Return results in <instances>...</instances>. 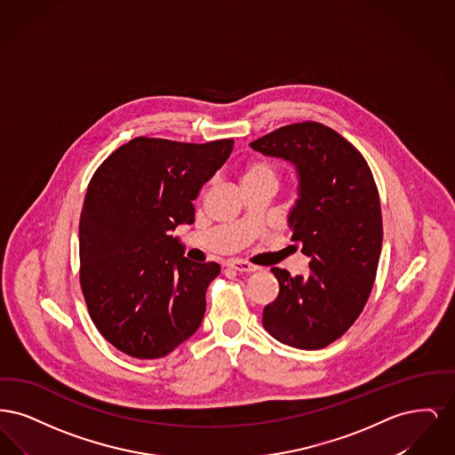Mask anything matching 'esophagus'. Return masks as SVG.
Here are the masks:
<instances>
[{"label": "esophagus", "mask_w": 455, "mask_h": 455, "mask_svg": "<svg viewBox=\"0 0 455 455\" xmlns=\"http://www.w3.org/2000/svg\"><path fill=\"white\" fill-rule=\"evenodd\" d=\"M227 266L232 267V269H235V271H240V273H254V271L259 269V266H256V264H251V262L238 259L228 260Z\"/></svg>", "instance_id": "esophagus-1"}]
</instances>
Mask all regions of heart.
<instances>
[{"mask_svg":"<svg viewBox=\"0 0 455 455\" xmlns=\"http://www.w3.org/2000/svg\"><path fill=\"white\" fill-rule=\"evenodd\" d=\"M267 179L278 180V169L269 160H264V158L251 160L249 164H245L242 171V184L267 180Z\"/></svg>","mask_w":455,"mask_h":455,"instance_id":"b5f03b06","label":"heart"}]
</instances>
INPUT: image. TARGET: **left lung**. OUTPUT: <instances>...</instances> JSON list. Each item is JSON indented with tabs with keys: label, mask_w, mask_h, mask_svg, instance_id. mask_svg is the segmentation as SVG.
<instances>
[{
	"label": "left lung",
	"mask_w": 455,
	"mask_h": 455,
	"mask_svg": "<svg viewBox=\"0 0 455 455\" xmlns=\"http://www.w3.org/2000/svg\"><path fill=\"white\" fill-rule=\"evenodd\" d=\"M251 148L297 167L300 197L288 223L310 259L307 278L271 267L280 293L264 307L262 325L288 347L321 349L355 324L375 282L382 249L377 184L363 155L321 123L283 126Z\"/></svg>",
	"instance_id": "obj_1"
}]
</instances>
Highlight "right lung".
<instances>
[{
  "label": "right lung",
  "mask_w": 455,
  "mask_h": 455,
  "mask_svg": "<svg viewBox=\"0 0 455 455\" xmlns=\"http://www.w3.org/2000/svg\"><path fill=\"white\" fill-rule=\"evenodd\" d=\"M234 140L182 143L138 136L100 164L80 217V286L99 332L153 360L191 338L217 262H195L171 235L195 221V201Z\"/></svg>",
  "instance_id": "add662e5"
}]
</instances>
